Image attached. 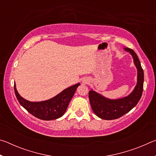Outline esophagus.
<instances>
[{
    "instance_id": "obj_1",
    "label": "esophagus",
    "mask_w": 156,
    "mask_h": 156,
    "mask_svg": "<svg viewBox=\"0 0 156 156\" xmlns=\"http://www.w3.org/2000/svg\"><path fill=\"white\" fill-rule=\"evenodd\" d=\"M88 80L87 79H84V80H83V81H82V83H83V84H87L88 83Z\"/></svg>"
}]
</instances>
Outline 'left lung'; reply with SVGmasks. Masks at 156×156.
Segmentation results:
<instances>
[{
	"label": "left lung",
	"mask_w": 156,
	"mask_h": 156,
	"mask_svg": "<svg viewBox=\"0 0 156 156\" xmlns=\"http://www.w3.org/2000/svg\"><path fill=\"white\" fill-rule=\"evenodd\" d=\"M125 50L130 53L133 57V62L138 71L137 84L133 91L127 96L115 100L107 98L93 90L89 92L92 110L98 117L103 120L117 119L130 112L138 104L143 91L144 72L138 57L131 49L125 48Z\"/></svg>",
	"instance_id": "8db88e82"
}]
</instances>
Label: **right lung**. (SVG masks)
<instances>
[{"mask_svg": "<svg viewBox=\"0 0 156 156\" xmlns=\"http://www.w3.org/2000/svg\"><path fill=\"white\" fill-rule=\"evenodd\" d=\"M80 84V83H77L71 86L52 98L41 102H30L23 98L18 94L15 84L14 91L21 106L29 113L41 120H51L59 118L64 115L69 103Z\"/></svg>", "mask_w": 156, "mask_h": 156, "instance_id": "obj_1", "label": "right lung"}]
</instances>
